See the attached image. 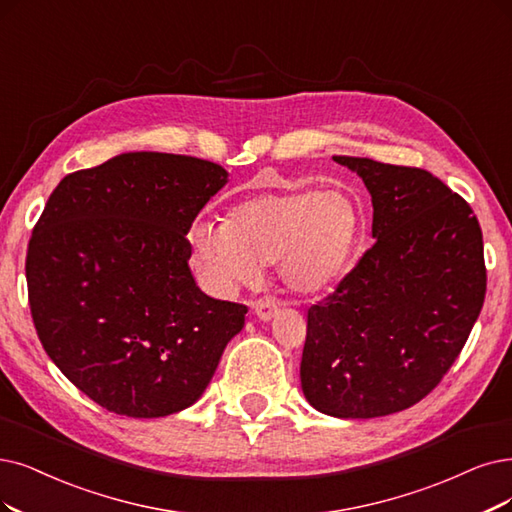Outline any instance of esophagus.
<instances>
[{
    "label": "esophagus",
    "mask_w": 512,
    "mask_h": 512,
    "mask_svg": "<svg viewBox=\"0 0 512 512\" xmlns=\"http://www.w3.org/2000/svg\"><path fill=\"white\" fill-rule=\"evenodd\" d=\"M253 310L261 320H270L278 312V304H276V299H272V297H261L259 301H255Z\"/></svg>",
    "instance_id": "1"
}]
</instances>
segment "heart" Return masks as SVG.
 Returning a JSON list of instances; mask_svg holds the SVG:
<instances>
[{"label": "heart", "instance_id": "b5f03b06", "mask_svg": "<svg viewBox=\"0 0 512 512\" xmlns=\"http://www.w3.org/2000/svg\"><path fill=\"white\" fill-rule=\"evenodd\" d=\"M358 230L361 211L342 189L287 187L236 202L223 223H194L189 249L217 291L253 285L276 261L291 291L314 293L344 274Z\"/></svg>", "mask_w": 512, "mask_h": 512}]
</instances>
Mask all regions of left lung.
<instances>
[{"instance_id": "left-lung-1", "label": "left lung", "mask_w": 512, "mask_h": 512, "mask_svg": "<svg viewBox=\"0 0 512 512\" xmlns=\"http://www.w3.org/2000/svg\"><path fill=\"white\" fill-rule=\"evenodd\" d=\"M333 160L367 185L375 244L310 306L301 390L333 418H380L420 403L460 356L485 301L483 234L424 168Z\"/></svg>"}]
</instances>
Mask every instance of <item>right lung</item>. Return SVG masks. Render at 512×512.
Here are the masks:
<instances>
[{"mask_svg":"<svg viewBox=\"0 0 512 512\" xmlns=\"http://www.w3.org/2000/svg\"><path fill=\"white\" fill-rule=\"evenodd\" d=\"M227 183L215 162L130 151L67 175L27 249L37 337L67 380L126 418H164L206 390L249 308L208 297L185 234Z\"/></svg>","mask_w":512,"mask_h":512,"instance_id":"right-lung-1","label":"right lung"}]
</instances>
